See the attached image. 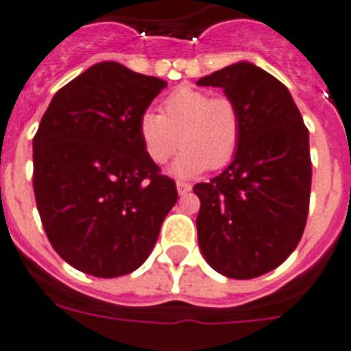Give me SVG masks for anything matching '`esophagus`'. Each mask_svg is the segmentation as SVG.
<instances>
[{
  "instance_id": "esophagus-1",
  "label": "esophagus",
  "mask_w": 351,
  "mask_h": 351,
  "mask_svg": "<svg viewBox=\"0 0 351 351\" xmlns=\"http://www.w3.org/2000/svg\"><path fill=\"white\" fill-rule=\"evenodd\" d=\"M177 193L180 194V196H184V194H187L191 191V184L187 182H182V180H177Z\"/></svg>"
}]
</instances>
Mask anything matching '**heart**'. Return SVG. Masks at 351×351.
Wrapping results in <instances>:
<instances>
[{
	"mask_svg": "<svg viewBox=\"0 0 351 351\" xmlns=\"http://www.w3.org/2000/svg\"><path fill=\"white\" fill-rule=\"evenodd\" d=\"M138 136L154 164L164 165L184 147L172 172L180 177L223 169L232 162L242 140V114L227 95L182 85L169 93L160 114L147 110L138 121Z\"/></svg>",
	"mask_w": 351,
	"mask_h": 351,
	"instance_id": "b5f03b06",
	"label": "heart"
}]
</instances>
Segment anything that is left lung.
<instances>
[{"instance_id":"obj_1","label":"left lung","mask_w":351,"mask_h":351,"mask_svg":"<svg viewBox=\"0 0 351 351\" xmlns=\"http://www.w3.org/2000/svg\"><path fill=\"white\" fill-rule=\"evenodd\" d=\"M197 85L223 88L242 114L232 164L193 187L201 201L199 249L221 275L256 278L278 268L304 234L312 180L308 131L289 88L251 62L227 66Z\"/></svg>"}]
</instances>
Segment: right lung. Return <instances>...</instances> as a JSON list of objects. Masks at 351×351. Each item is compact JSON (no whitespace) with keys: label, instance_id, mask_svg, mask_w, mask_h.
Here are the masks:
<instances>
[{"label":"right lung","instance_id":"right-lung-1","mask_svg":"<svg viewBox=\"0 0 351 351\" xmlns=\"http://www.w3.org/2000/svg\"><path fill=\"white\" fill-rule=\"evenodd\" d=\"M167 83L114 61L58 90L34 136V194L54 251L86 275L116 278L150 256L177 201L138 136Z\"/></svg>","mask_w":351,"mask_h":351}]
</instances>
